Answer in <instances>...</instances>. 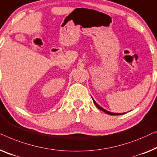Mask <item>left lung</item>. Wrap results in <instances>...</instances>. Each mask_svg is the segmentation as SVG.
Returning <instances> with one entry per match:
<instances>
[{
  "label": "left lung",
  "instance_id": "left-lung-1",
  "mask_svg": "<svg viewBox=\"0 0 157 157\" xmlns=\"http://www.w3.org/2000/svg\"><path fill=\"white\" fill-rule=\"evenodd\" d=\"M92 100H93V102H94V104L97 106V107H98L99 109H100V110H101V111L105 112V113H107V114H109V115H120V114H125V113H113V112H111L107 111V110H106V109H104V108H102L101 107H100V106L97 103L96 101L93 100V98H92Z\"/></svg>",
  "mask_w": 157,
  "mask_h": 157
}]
</instances>
